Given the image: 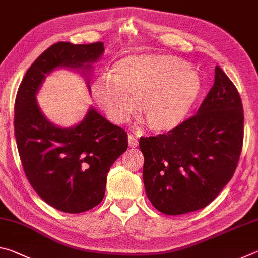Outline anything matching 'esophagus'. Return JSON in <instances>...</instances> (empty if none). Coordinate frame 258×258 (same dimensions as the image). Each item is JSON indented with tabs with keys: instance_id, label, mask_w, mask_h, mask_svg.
<instances>
[{
	"instance_id": "esophagus-1",
	"label": "esophagus",
	"mask_w": 258,
	"mask_h": 258,
	"mask_svg": "<svg viewBox=\"0 0 258 258\" xmlns=\"http://www.w3.org/2000/svg\"><path fill=\"white\" fill-rule=\"evenodd\" d=\"M128 146L131 148H137L139 146V141H138V139H137V137H135V135L128 134Z\"/></svg>"
}]
</instances>
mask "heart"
Instances as JSON below:
<instances>
[{"instance_id": "1", "label": "heart", "mask_w": 258, "mask_h": 258, "mask_svg": "<svg viewBox=\"0 0 258 258\" xmlns=\"http://www.w3.org/2000/svg\"><path fill=\"white\" fill-rule=\"evenodd\" d=\"M198 73L171 54H133L113 63L98 78L92 93L112 123L123 124L138 109L149 128L169 132L180 126L202 93Z\"/></svg>"}]
</instances>
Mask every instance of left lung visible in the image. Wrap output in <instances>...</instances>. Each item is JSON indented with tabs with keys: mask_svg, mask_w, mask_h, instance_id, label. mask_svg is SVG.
<instances>
[{
	"mask_svg": "<svg viewBox=\"0 0 258 258\" xmlns=\"http://www.w3.org/2000/svg\"><path fill=\"white\" fill-rule=\"evenodd\" d=\"M243 142V109L222 69L197 113L166 134L140 138L143 183L150 203L166 215L211 204L232 178Z\"/></svg>",
	"mask_w": 258,
	"mask_h": 258,
	"instance_id": "1",
	"label": "left lung"
}]
</instances>
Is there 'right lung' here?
Segmentation results:
<instances>
[{
	"instance_id": "1",
	"label": "right lung",
	"mask_w": 258,
	"mask_h": 258,
	"mask_svg": "<svg viewBox=\"0 0 258 258\" xmlns=\"http://www.w3.org/2000/svg\"><path fill=\"white\" fill-rule=\"evenodd\" d=\"M103 51L102 42L55 43L26 72L16 97L15 137L26 176L45 203L64 213L86 212L101 203L109 169L127 149V134L92 107L80 124L59 127L43 115L36 93L56 68L87 76ZM86 83L90 90L89 77Z\"/></svg>"
}]
</instances>
